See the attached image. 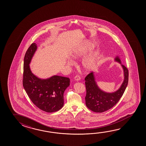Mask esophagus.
I'll list each match as a JSON object with an SVG mask.
<instances>
[{
  "label": "esophagus",
  "mask_w": 146,
  "mask_h": 146,
  "mask_svg": "<svg viewBox=\"0 0 146 146\" xmlns=\"http://www.w3.org/2000/svg\"><path fill=\"white\" fill-rule=\"evenodd\" d=\"M74 79H75V80H76V81H79V80L80 79V77L78 75H76L75 77H74Z\"/></svg>",
  "instance_id": "34e87169"
}]
</instances>
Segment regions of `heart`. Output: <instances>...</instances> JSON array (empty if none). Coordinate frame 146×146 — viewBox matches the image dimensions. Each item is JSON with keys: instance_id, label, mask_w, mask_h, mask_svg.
<instances>
[{"instance_id": "1", "label": "heart", "mask_w": 146, "mask_h": 146, "mask_svg": "<svg viewBox=\"0 0 146 146\" xmlns=\"http://www.w3.org/2000/svg\"><path fill=\"white\" fill-rule=\"evenodd\" d=\"M94 45L92 44H87L86 45L82 46L76 48L72 53V57L73 58L76 59L78 58H82L86 53L93 48ZM97 60V55L96 53L92 54L90 56L86 58L82 61V65L84 70L86 71H90L93 69L96 66V62ZM68 64L71 65V62L68 60Z\"/></svg>"}]
</instances>
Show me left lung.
<instances>
[{
    "label": "left lung",
    "instance_id": "obj_1",
    "mask_svg": "<svg viewBox=\"0 0 146 146\" xmlns=\"http://www.w3.org/2000/svg\"><path fill=\"white\" fill-rule=\"evenodd\" d=\"M115 60L121 64V60L118 56L115 58ZM121 66L124 71V81L119 89L111 93L105 92L98 87L93 72L89 73L86 77V94L85 100L86 104L88 109L94 112H104L113 107L118 102L126 90L129 76L128 69L124 65L121 64Z\"/></svg>",
    "mask_w": 146,
    "mask_h": 146
}]
</instances>
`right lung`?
<instances>
[{"instance_id": "obj_1", "label": "right lung", "mask_w": 146, "mask_h": 146, "mask_svg": "<svg viewBox=\"0 0 146 146\" xmlns=\"http://www.w3.org/2000/svg\"><path fill=\"white\" fill-rule=\"evenodd\" d=\"M36 49V44L32 43L25 54L23 86L36 107L45 112H55L64 105V93L70 86V79L57 75L41 79L35 75L31 72L29 64Z\"/></svg>"}]
</instances>
